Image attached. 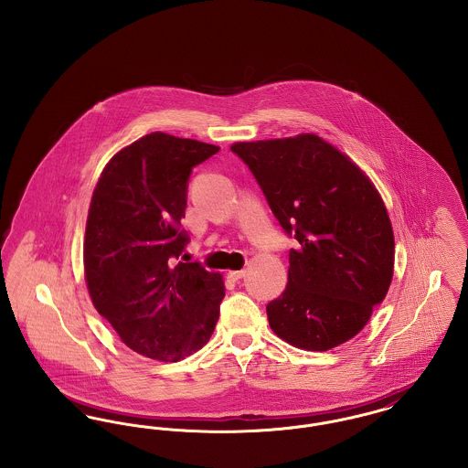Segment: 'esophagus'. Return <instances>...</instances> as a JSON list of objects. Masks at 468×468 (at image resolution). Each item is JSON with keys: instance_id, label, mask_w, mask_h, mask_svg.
<instances>
[{"instance_id": "34e87169", "label": "esophagus", "mask_w": 468, "mask_h": 468, "mask_svg": "<svg viewBox=\"0 0 468 468\" xmlns=\"http://www.w3.org/2000/svg\"><path fill=\"white\" fill-rule=\"evenodd\" d=\"M246 275V271H231V272H228V277L231 279V281H239V279H242Z\"/></svg>"}]
</instances>
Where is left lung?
<instances>
[{
    "instance_id": "8db88e82",
    "label": "left lung",
    "mask_w": 468,
    "mask_h": 468,
    "mask_svg": "<svg viewBox=\"0 0 468 468\" xmlns=\"http://www.w3.org/2000/svg\"><path fill=\"white\" fill-rule=\"evenodd\" d=\"M288 235L286 290L267 305L271 329L307 352L356 337L394 274V233L384 199L346 154L316 134L239 141Z\"/></svg>"
}]
</instances>
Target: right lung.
Listing matches in <instances>:
<instances>
[{
  "label": "right lung",
  "mask_w": 468,
  "mask_h": 468,
  "mask_svg": "<svg viewBox=\"0 0 468 468\" xmlns=\"http://www.w3.org/2000/svg\"><path fill=\"white\" fill-rule=\"evenodd\" d=\"M219 150L152 133L114 154L93 189L83 244L88 293L143 357H189L219 320L222 275L176 261L189 240L180 229L189 175Z\"/></svg>",
  "instance_id": "1"
}]
</instances>
